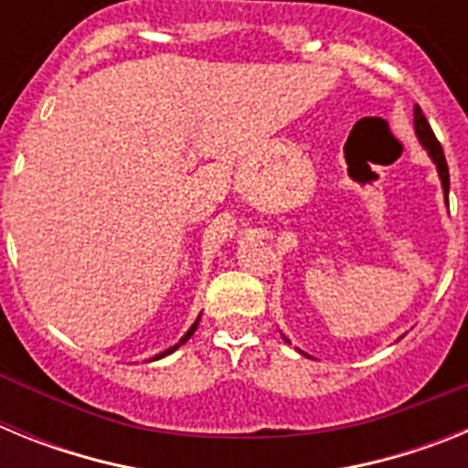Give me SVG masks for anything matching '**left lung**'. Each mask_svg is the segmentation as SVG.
Returning a JSON list of instances; mask_svg holds the SVG:
<instances>
[{
  "instance_id": "left-lung-1",
  "label": "left lung",
  "mask_w": 468,
  "mask_h": 468,
  "mask_svg": "<svg viewBox=\"0 0 468 468\" xmlns=\"http://www.w3.org/2000/svg\"><path fill=\"white\" fill-rule=\"evenodd\" d=\"M415 128H417V135H420L421 144L427 147L429 154H431V159L436 161V168H438V173H441V180H443V189H445V194H448V189H450L448 161H445L443 147H441V143H438V138H436V135H433L431 126H429L427 117L421 114L420 107H415Z\"/></svg>"
}]
</instances>
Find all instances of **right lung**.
Here are the masks:
<instances>
[{"mask_svg":"<svg viewBox=\"0 0 468 468\" xmlns=\"http://www.w3.org/2000/svg\"><path fill=\"white\" fill-rule=\"evenodd\" d=\"M197 325H198V318H197V321H194V325H192V328H189V330H187V335H185L183 340L177 342V345H176V346H171V349H168V351H166V354H171V351H176V349H177V346H180V345H185V342H187V340H189V337H192V335H194V330H197ZM166 354H159V356H156V358H161V356H166Z\"/></svg>","mask_w":468,"mask_h":468,"instance_id":"add662e5","label":"right lung"}]
</instances>
